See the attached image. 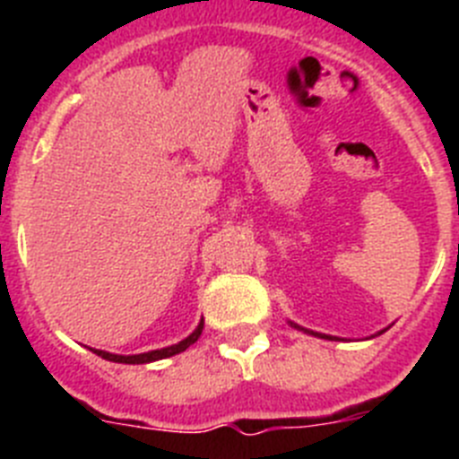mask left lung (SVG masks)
Returning <instances> with one entry per match:
<instances>
[{"mask_svg":"<svg viewBox=\"0 0 459 459\" xmlns=\"http://www.w3.org/2000/svg\"><path fill=\"white\" fill-rule=\"evenodd\" d=\"M290 326H291V328H296V331H303V333H307V335H315V338H324V340H342V338H335V335L317 333V331H310V328H303V326H299V324H294V322H290ZM381 333H386V328H381L379 333H375V335H381ZM375 335H372V338H375Z\"/></svg>","mask_w":459,"mask_h":459,"instance_id":"1","label":"left lung"}]
</instances>
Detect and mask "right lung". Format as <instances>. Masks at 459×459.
I'll list each match as a JSON object with an SVG mask.
<instances>
[{
    "instance_id": "1",
    "label": "right lung",
    "mask_w": 459,
    "mask_h": 459,
    "mask_svg": "<svg viewBox=\"0 0 459 459\" xmlns=\"http://www.w3.org/2000/svg\"><path fill=\"white\" fill-rule=\"evenodd\" d=\"M202 328H204V319H200L197 328H195L193 333L188 338H184L181 342L177 344H169V347H163V350H153V351H144V354H133V356H121V354H109V351L103 350H89L93 351L96 356L105 360H112V363H128V366H142V363H153V360H160V359H169V356H177L181 351H186L193 342H197V338L202 335Z\"/></svg>"
}]
</instances>
